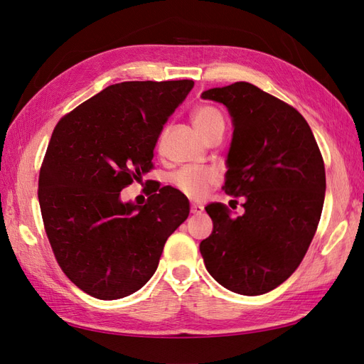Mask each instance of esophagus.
<instances>
[{
  "mask_svg": "<svg viewBox=\"0 0 364 364\" xmlns=\"http://www.w3.org/2000/svg\"><path fill=\"white\" fill-rule=\"evenodd\" d=\"M203 211V206L202 205H198V203H192L191 205V213L192 214H200Z\"/></svg>",
  "mask_w": 364,
  "mask_h": 364,
  "instance_id": "1",
  "label": "esophagus"
}]
</instances>
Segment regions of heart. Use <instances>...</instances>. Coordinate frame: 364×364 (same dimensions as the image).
I'll return each mask as SVG.
<instances>
[{"instance_id":"heart-1","label":"heart","mask_w":364,"mask_h":364,"mask_svg":"<svg viewBox=\"0 0 364 364\" xmlns=\"http://www.w3.org/2000/svg\"><path fill=\"white\" fill-rule=\"evenodd\" d=\"M192 125L205 141L214 129L223 128V119L215 107L203 105L196 107V111L192 112ZM218 180L219 175L214 168L184 167L175 173L173 184L184 196L191 198H202Z\"/></svg>"}]
</instances>
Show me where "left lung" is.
Here are the masks:
<instances>
[{
	"label": "left lung",
	"mask_w": 364,
	"mask_h": 364,
	"mask_svg": "<svg viewBox=\"0 0 364 364\" xmlns=\"http://www.w3.org/2000/svg\"><path fill=\"white\" fill-rule=\"evenodd\" d=\"M202 98L225 105L233 119L223 191L244 197L245 213L231 218L225 205H208L213 233L200 253L223 288L259 296L288 280L313 241L326 197L322 154L301 114L250 82Z\"/></svg>",
	"instance_id": "8db88e82"
}]
</instances>
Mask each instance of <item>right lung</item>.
<instances>
[{"mask_svg":"<svg viewBox=\"0 0 364 364\" xmlns=\"http://www.w3.org/2000/svg\"><path fill=\"white\" fill-rule=\"evenodd\" d=\"M192 87V80L112 84L53 131L38 175L43 225L63 272L92 297L141 289L188 219L189 200L172 186L151 189L145 205L123 203L120 191L153 168L162 127Z\"/></svg>","mask_w":364,"mask_h":364,"instance_id":"add662e5","label":"right lung"}]
</instances>
